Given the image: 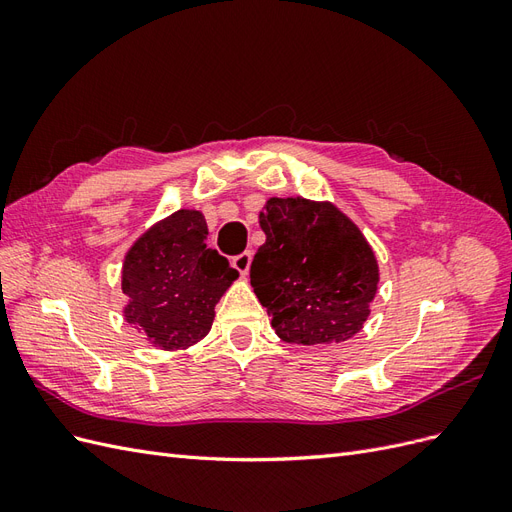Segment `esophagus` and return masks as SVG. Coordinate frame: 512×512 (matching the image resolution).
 I'll return each mask as SVG.
<instances>
[{
  "label": "esophagus",
  "mask_w": 512,
  "mask_h": 512,
  "mask_svg": "<svg viewBox=\"0 0 512 512\" xmlns=\"http://www.w3.org/2000/svg\"><path fill=\"white\" fill-rule=\"evenodd\" d=\"M232 267L237 269V273L241 277H245L247 273H250V267H252V252H243V254L232 258Z\"/></svg>",
  "instance_id": "1"
}]
</instances>
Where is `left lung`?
<instances>
[{"label":"left lung","instance_id":"left-lung-1","mask_svg":"<svg viewBox=\"0 0 512 512\" xmlns=\"http://www.w3.org/2000/svg\"><path fill=\"white\" fill-rule=\"evenodd\" d=\"M258 222L267 241L252 260V288L288 344H339L363 329L380 273L346 213L301 196L269 198Z\"/></svg>","mask_w":512,"mask_h":512}]
</instances>
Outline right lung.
<instances>
[{
	"instance_id": "add662e5",
	"label": "right lung",
	"mask_w": 512,
	"mask_h": 512,
	"mask_svg": "<svg viewBox=\"0 0 512 512\" xmlns=\"http://www.w3.org/2000/svg\"><path fill=\"white\" fill-rule=\"evenodd\" d=\"M205 215L179 209L153 224L123 258V318L160 350H185L200 342L215 305L239 273L207 247Z\"/></svg>"
}]
</instances>
